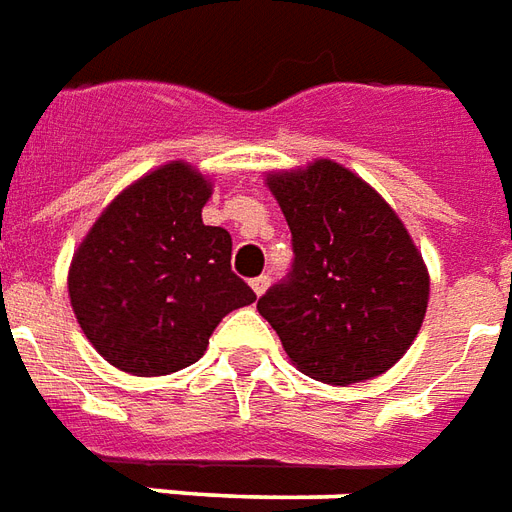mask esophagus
<instances>
[{
	"label": "esophagus",
	"instance_id": "esophagus-1",
	"mask_svg": "<svg viewBox=\"0 0 512 512\" xmlns=\"http://www.w3.org/2000/svg\"><path fill=\"white\" fill-rule=\"evenodd\" d=\"M249 285H252V290H255V295H263V293H266V290H268V285H271V279H268L266 274H263V276H255V279H252Z\"/></svg>",
	"mask_w": 512,
	"mask_h": 512
}]
</instances>
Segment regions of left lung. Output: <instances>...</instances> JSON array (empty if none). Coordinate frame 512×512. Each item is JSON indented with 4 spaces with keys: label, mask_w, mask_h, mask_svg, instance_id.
Segmentation results:
<instances>
[{
    "label": "left lung",
    "mask_w": 512,
    "mask_h": 512,
    "mask_svg": "<svg viewBox=\"0 0 512 512\" xmlns=\"http://www.w3.org/2000/svg\"><path fill=\"white\" fill-rule=\"evenodd\" d=\"M293 233V274L271 287L266 317L298 372L328 385L372 380L399 363L429 306V268L380 192L333 160L271 170Z\"/></svg>",
    "instance_id": "8db88e82"
}]
</instances>
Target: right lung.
Instances as JSON below:
<instances>
[{"mask_svg":"<svg viewBox=\"0 0 512 512\" xmlns=\"http://www.w3.org/2000/svg\"><path fill=\"white\" fill-rule=\"evenodd\" d=\"M211 192L189 162H165L121 189L75 249L67 274L75 320L121 372L187 369L222 317L255 301L230 271V233L203 225Z\"/></svg>","mask_w":512,"mask_h":512,"instance_id":"add662e5","label":"right lung"}]
</instances>
